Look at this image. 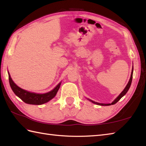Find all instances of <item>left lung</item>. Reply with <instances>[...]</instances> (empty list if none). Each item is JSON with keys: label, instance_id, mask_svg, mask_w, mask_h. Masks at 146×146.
Here are the masks:
<instances>
[{"label": "left lung", "instance_id": "obj_1", "mask_svg": "<svg viewBox=\"0 0 146 146\" xmlns=\"http://www.w3.org/2000/svg\"><path fill=\"white\" fill-rule=\"evenodd\" d=\"M132 74H133V68H132V73H131V78H130V80H129V82H128V83H127V86H125V88L124 90H123L122 92V93H121V94H120L119 96H118L117 98L115 99V100L113 102H111V104H100V103H98V102H94V101H93V100H90V99H88V100L89 101L92 102V103L95 104H97V105H102V106H108V105H111L115 104L117 103V102L118 101H119L120 99L121 98H122V97H123V96H124V95L126 94V93L128 92L129 89V88H130V86H131V83H132Z\"/></svg>", "mask_w": 146, "mask_h": 146}]
</instances>
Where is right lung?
Masks as SVG:
<instances>
[{"label": "right lung", "mask_w": 146, "mask_h": 146, "mask_svg": "<svg viewBox=\"0 0 146 146\" xmlns=\"http://www.w3.org/2000/svg\"><path fill=\"white\" fill-rule=\"evenodd\" d=\"M9 80L10 86L14 92V94L16 95L18 97H19L26 104H31V105H41L45 104L46 102L51 100L52 98H53L55 95H56L59 88L60 87L61 83L56 86V87L48 93L44 94H38L35 93H32L27 92L26 90L19 87L14 83L13 80H12L10 76V74L9 73Z\"/></svg>", "instance_id": "1"}]
</instances>
